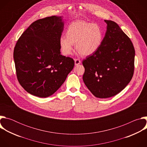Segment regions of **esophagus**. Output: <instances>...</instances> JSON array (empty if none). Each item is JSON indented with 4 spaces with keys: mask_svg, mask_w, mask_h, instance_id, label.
<instances>
[{
    "mask_svg": "<svg viewBox=\"0 0 147 147\" xmlns=\"http://www.w3.org/2000/svg\"><path fill=\"white\" fill-rule=\"evenodd\" d=\"M74 63H75V65H78L81 63V60L79 59H74Z\"/></svg>",
    "mask_w": 147,
    "mask_h": 147,
    "instance_id": "esophagus-1",
    "label": "esophagus"
}]
</instances>
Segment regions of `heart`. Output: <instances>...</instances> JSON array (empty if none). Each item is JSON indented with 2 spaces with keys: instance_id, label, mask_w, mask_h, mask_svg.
I'll use <instances>...</instances> for the list:
<instances>
[{
  "instance_id": "b5f03b06",
  "label": "heart",
  "mask_w": 147,
  "mask_h": 147,
  "mask_svg": "<svg viewBox=\"0 0 147 147\" xmlns=\"http://www.w3.org/2000/svg\"><path fill=\"white\" fill-rule=\"evenodd\" d=\"M66 36H61L59 39L63 53L65 55H70L76 44V49L81 55L89 56L96 52L100 47L103 32L96 24L77 21L69 26Z\"/></svg>"
}]
</instances>
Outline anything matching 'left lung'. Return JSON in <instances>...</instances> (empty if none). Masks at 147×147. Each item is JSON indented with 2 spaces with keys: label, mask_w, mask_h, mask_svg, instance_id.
<instances>
[{
  "label": "left lung",
  "mask_w": 147,
  "mask_h": 147,
  "mask_svg": "<svg viewBox=\"0 0 147 147\" xmlns=\"http://www.w3.org/2000/svg\"><path fill=\"white\" fill-rule=\"evenodd\" d=\"M96 52L83 60L84 82L96 97L107 98L121 92L131 81L135 50L130 39L111 20Z\"/></svg>",
  "instance_id": "8db88e82"
}]
</instances>
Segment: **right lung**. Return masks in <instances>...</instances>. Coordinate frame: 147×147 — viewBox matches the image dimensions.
<instances>
[{
  "mask_svg": "<svg viewBox=\"0 0 147 147\" xmlns=\"http://www.w3.org/2000/svg\"><path fill=\"white\" fill-rule=\"evenodd\" d=\"M63 28L62 17H47L32 23L17 42L13 53L17 77L31 95H52L74 67V60L60 54Z\"/></svg>",
  "mask_w": 147,
  "mask_h": 147,
  "instance_id": "right-lung-1",
  "label": "right lung"
}]
</instances>
